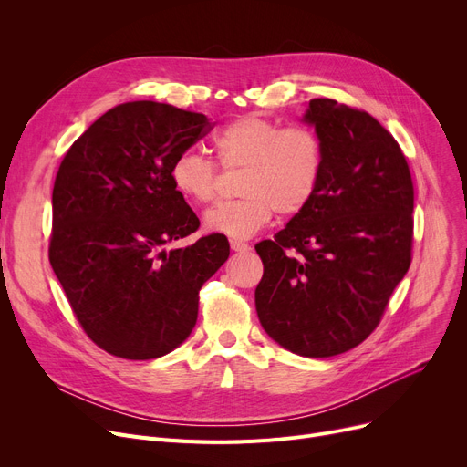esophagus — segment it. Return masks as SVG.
Here are the masks:
<instances>
[{
  "label": "esophagus",
  "mask_w": 467,
  "mask_h": 467,
  "mask_svg": "<svg viewBox=\"0 0 467 467\" xmlns=\"http://www.w3.org/2000/svg\"><path fill=\"white\" fill-rule=\"evenodd\" d=\"M231 250L238 252V254H248L252 250L250 244L246 242H240V240H231Z\"/></svg>",
  "instance_id": "obj_1"
}]
</instances>
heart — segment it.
<instances>
[{
    "mask_svg": "<svg viewBox=\"0 0 467 467\" xmlns=\"http://www.w3.org/2000/svg\"><path fill=\"white\" fill-rule=\"evenodd\" d=\"M212 150L223 170H242L240 201L212 208L204 227L244 240L284 217L301 213L316 196L324 176V143L310 127L291 125L261 115L231 120L212 138ZM170 180L183 199L210 204L219 189L217 164L196 151L180 153L170 166Z\"/></svg>",
    "mask_w": 467,
    "mask_h": 467,
    "instance_id": "1",
    "label": "heart"
}]
</instances>
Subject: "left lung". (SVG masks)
<instances>
[{"label":"left lung","mask_w":467,"mask_h":467,"mask_svg":"<svg viewBox=\"0 0 467 467\" xmlns=\"http://www.w3.org/2000/svg\"><path fill=\"white\" fill-rule=\"evenodd\" d=\"M305 120L324 143L312 202L259 242V322L285 350L329 358L380 324L412 259L414 187L400 143L367 111L314 98Z\"/></svg>","instance_id":"left-lung-1"}]
</instances>
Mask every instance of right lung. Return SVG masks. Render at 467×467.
I'll use <instances>...</instances> for the list:
<instances>
[{
    "instance_id": "right-lung-1",
    "label": "right lung",
    "mask_w": 467,
    "mask_h": 467,
    "mask_svg": "<svg viewBox=\"0 0 467 467\" xmlns=\"http://www.w3.org/2000/svg\"><path fill=\"white\" fill-rule=\"evenodd\" d=\"M212 130L206 115L140 100L115 106L73 141L53 189L48 261L96 347L155 359L191 335L199 291L229 257L171 185L170 166Z\"/></svg>"
}]
</instances>
